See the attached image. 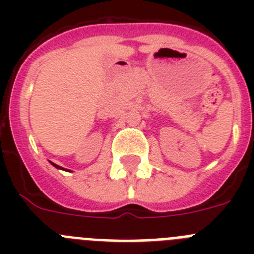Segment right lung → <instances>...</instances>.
<instances>
[{
  "instance_id": "obj_1",
  "label": "right lung",
  "mask_w": 254,
  "mask_h": 254,
  "mask_svg": "<svg viewBox=\"0 0 254 254\" xmlns=\"http://www.w3.org/2000/svg\"><path fill=\"white\" fill-rule=\"evenodd\" d=\"M53 165H55V167H56V168H61V167H58V165H56V164H53Z\"/></svg>"
}]
</instances>
